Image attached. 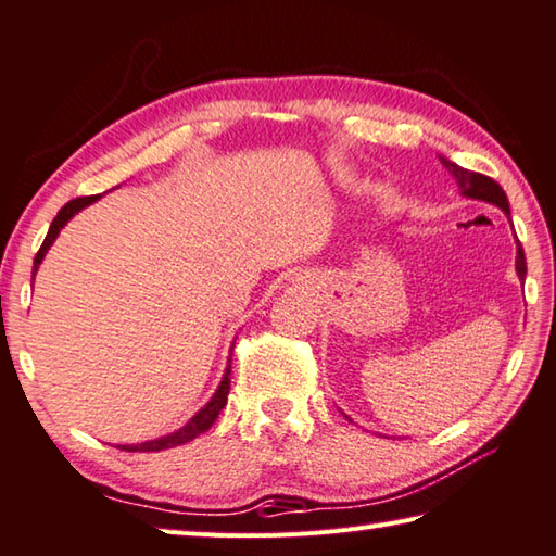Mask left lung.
Returning <instances> with one entry per match:
<instances>
[{
  "label": "left lung",
  "mask_w": 556,
  "mask_h": 556,
  "mask_svg": "<svg viewBox=\"0 0 556 556\" xmlns=\"http://www.w3.org/2000/svg\"><path fill=\"white\" fill-rule=\"evenodd\" d=\"M439 159H441V164L446 166V172L456 178L460 193H464L466 199L493 203V205H497V208H501L503 213L510 215V205H507V195H505V191L501 188V184H495L491 176L468 172V168L454 164V162H451V159H446V156H439ZM515 269H517V277L525 279V275H527V262H525V252H522V244H520V242H517Z\"/></svg>",
  "instance_id": "obj_1"
}]
</instances>
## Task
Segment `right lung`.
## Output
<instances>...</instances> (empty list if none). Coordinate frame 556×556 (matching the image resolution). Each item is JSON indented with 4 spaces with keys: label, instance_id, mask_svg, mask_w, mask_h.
I'll use <instances>...</instances> for the list:
<instances>
[{
    "label": "right lung",
    "instance_id": "right-lung-1",
    "mask_svg": "<svg viewBox=\"0 0 556 556\" xmlns=\"http://www.w3.org/2000/svg\"><path fill=\"white\" fill-rule=\"evenodd\" d=\"M100 199V195H83V199H73L63 205V208L59 211V215H55L51 228H49V235H46V240L41 244V250L36 252L34 257V275L36 269H39L41 260L46 252H49V248L53 244V240L59 238V232L65 223H68L75 213L86 208V205L96 203ZM228 392H230V361H228V368H225V375L223 380L218 384V390H215V394L211 397V402L205 404V407L201 412H195V417H191V421H188L186 427H181L178 431H174V434L168 437H162V439H154V441H144V444H127V446H119L122 451H164V448H174V446H181L186 444V441L195 439L199 434H203V431H208L213 427V421L218 419L220 409L228 404Z\"/></svg>",
    "mask_w": 556,
    "mask_h": 556
}]
</instances>
